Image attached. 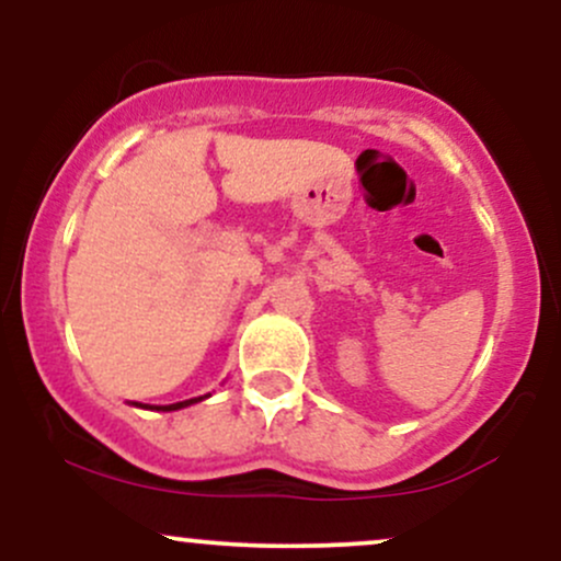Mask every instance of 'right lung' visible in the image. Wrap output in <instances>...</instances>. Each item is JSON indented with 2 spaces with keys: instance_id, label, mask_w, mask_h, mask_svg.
<instances>
[{
  "instance_id": "1",
  "label": "right lung",
  "mask_w": 561,
  "mask_h": 561,
  "mask_svg": "<svg viewBox=\"0 0 561 561\" xmlns=\"http://www.w3.org/2000/svg\"><path fill=\"white\" fill-rule=\"evenodd\" d=\"M203 398H208V396L190 398V401H179V403H171V405H156V409H158V411H176V409H184V405H192V403L203 401ZM134 405H141V403H134ZM141 409H150V405H141Z\"/></svg>"
}]
</instances>
